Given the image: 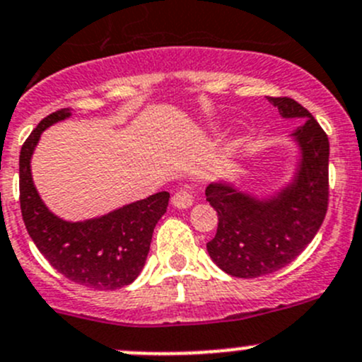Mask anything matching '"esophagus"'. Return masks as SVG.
<instances>
[{"mask_svg": "<svg viewBox=\"0 0 362 362\" xmlns=\"http://www.w3.org/2000/svg\"><path fill=\"white\" fill-rule=\"evenodd\" d=\"M192 202H194V196H192V192L189 189H178L173 194V198H171V203L177 209H187V206L192 205Z\"/></svg>", "mask_w": 362, "mask_h": 362, "instance_id": "obj_1", "label": "esophagus"}]
</instances>
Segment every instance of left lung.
Masks as SVG:
<instances>
[{
    "label": "left lung",
    "instance_id": "8db88e82",
    "mask_svg": "<svg viewBox=\"0 0 362 362\" xmlns=\"http://www.w3.org/2000/svg\"><path fill=\"white\" fill-rule=\"evenodd\" d=\"M285 118H306L293 132L303 150L297 178L269 202L224 184L206 187L217 212V233L206 242L210 258L235 278L272 274L313 240L329 205V138L313 115L290 97H269Z\"/></svg>",
    "mask_w": 362,
    "mask_h": 362
}]
</instances>
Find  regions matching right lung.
Returning a JSON list of instances; mask_svg holds the SVG:
<instances>
[{
  "label": "right lung",
  "instance_id": "right-lung-1",
  "mask_svg": "<svg viewBox=\"0 0 362 362\" xmlns=\"http://www.w3.org/2000/svg\"><path fill=\"white\" fill-rule=\"evenodd\" d=\"M66 117L69 107L45 117L21 148L19 202L24 226L38 251L66 279L95 290L124 288L145 265L153 228L166 212L170 192H157L99 219L84 223L58 219L35 189L30 160L42 132Z\"/></svg>",
  "mask_w": 362,
  "mask_h": 362
}]
</instances>
